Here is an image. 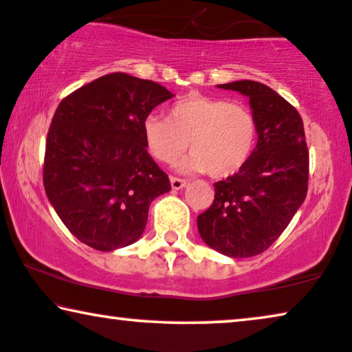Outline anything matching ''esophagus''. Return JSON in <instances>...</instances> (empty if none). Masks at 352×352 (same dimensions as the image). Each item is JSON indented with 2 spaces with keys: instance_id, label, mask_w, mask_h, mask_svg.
<instances>
[{
  "instance_id": "obj_1",
  "label": "esophagus",
  "mask_w": 352,
  "mask_h": 352,
  "mask_svg": "<svg viewBox=\"0 0 352 352\" xmlns=\"http://www.w3.org/2000/svg\"><path fill=\"white\" fill-rule=\"evenodd\" d=\"M170 185L173 190H182L184 186H186V180L180 179V177H170Z\"/></svg>"
}]
</instances>
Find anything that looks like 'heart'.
I'll return each mask as SVG.
<instances>
[{
	"label": "heart",
	"instance_id": "obj_1",
	"mask_svg": "<svg viewBox=\"0 0 352 352\" xmlns=\"http://www.w3.org/2000/svg\"><path fill=\"white\" fill-rule=\"evenodd\" d=\"M143 138L153 159L167 166L179 161L190 143L193 154L182 167L225 179L250 161L257 122L241 102L190 95L168 107L167 119L149 114L143 120Z\"/></svg>",
	"mask_w": 352,
	"mask_h": 352
}]
</instances>
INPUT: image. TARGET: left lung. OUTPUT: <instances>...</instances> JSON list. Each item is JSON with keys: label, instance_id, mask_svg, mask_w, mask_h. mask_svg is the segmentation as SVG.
Instances as JSON below:
<instances>
[{"label": "left lung", "instance_id": "1", "mask_svg": "<svg viewBox=\"0 0 352 352\" xmlns=\"http://www.w3.org/2000/svg\"><path fill=\"white\" fill-rule=\"evenodd\" d=\"M250 98L257 144L241 170L214 184V201L198 215L204 243L228 257H252L282 235L306 199L309 151L296 107L254 80L219 85Z\"/></svg>", "mask_w": 352, "mask_h": 352}]
</instances>
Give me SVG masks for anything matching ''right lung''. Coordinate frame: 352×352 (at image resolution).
I'll use <instances>...</instances> for the list:
<instances>
[{"label":"right lung","mask_w":352,"mask_h":352,"mask_svg":"<svg viewBox=\"0 0 352 352\" xmlns=\"http://www.w3.org/2000/svg\"><path fill=\"white\" fill-rule=\"evenodd\" d=\"M173 95L124 72L102 75L59 102L46 137L43 185L69 232L98 251L132 245L170 180L148 154L143 120Z\"/></svg>","instance_id":"obj_1"}]
</instances>
